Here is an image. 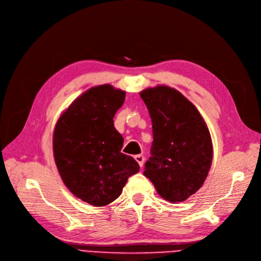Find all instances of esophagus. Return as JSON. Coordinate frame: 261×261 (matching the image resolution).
Returning a JSON list of instances; mask_svg holds the SVG:
<instances>
[{
  "mask_svg": "<svg viewBox=\"0 0 261 261\" xmlns=\"http://www.w3.org/2000/svg\"><path fill=\"white\" fill-rule=\"evenodd\" d=\"M135 160L138 162V164L140 165V168H143L144 162H145V158H144V155H141V154H137V155H135Z\"/></svg>",
  "mask_w": 261,
  "mask_h": 261,
  "instance_id": "1",
  "label": "esophagus"
}]
</instances>
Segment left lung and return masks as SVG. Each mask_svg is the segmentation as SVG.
Masks as SVG:
<instances>
[{
    "mask_svg": "<svg viewBox=\"0 0 261 261\" xmlns=\"http://www.w3.org/2000/svg\"><path fill=\"white\" fill-rule=\"evenodd\" d=\"M152 122V156L144 175L156 193L180 202L203 185L213 158L208 126L197 108L178 90L165 85L139 92Z\"/></svg>",
    "mask_w": 261,
    "mask_h": 261,
    "instance_id": "8db88e82",
    "label": "left lung"
}]
</instances>
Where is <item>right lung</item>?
Instances as JSON below:
<instances>
[{
	"label": "right lung",
	"mask_w": 261,
	"mask_h": 261,
	"mask_svg": "<svg viewBox=\"0 0 261 261\" xmlns=\"http://www.w3.org/2000/svg\"><path fill=\"white\" fill-rule=\"evenodd\" d=\"M126 97L105 84L76 98L53 132V155L63 183L77 198L94 207L113 202L128 177L139 171L134 158L121 152L124 139L113 117Z\"/></svg>",
	"instance_id": "obj_1"
}]
</instances>
